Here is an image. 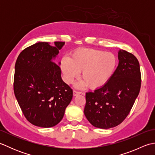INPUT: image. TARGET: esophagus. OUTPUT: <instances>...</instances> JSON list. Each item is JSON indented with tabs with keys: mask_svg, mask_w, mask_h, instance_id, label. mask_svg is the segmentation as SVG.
<instances>
[{
	"mask_svg": "<svg viewBox=\"0 0 155 155\" xmlns=\"http://www.w3.org/2000/svg\"><path fill=\"white\" fill-rule=\"evenodd\" d=\"M81 93V92H78V91H73V95H74V97L77 96L78 94H80Z\"/></svg>",
	"mask_w": 155,
	"mask_h": 155,
	"instance_id": "34e87169",
	"label": "esophagus"
}]
</instances>
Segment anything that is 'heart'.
Instances as JSON below:
<instances>
[{"instance_id": "b5f03b06", "label": "heart", "mask_w": 155, "mask_h": 155, "mask_svg": "<svg viewBox=\"0 0 155 155\" xmlns=\"http://www.w3.org/2000/svg\"><path fill=\"white\" fill-rule=\"evenodd\" d=\"M117 65L118 58L113 53L82 48L73 52L69 59H62L61 67L67 83H72L82 71L83 79L77 84V87L89 86L92 89H97L104 87L111 79Z\"/></svg>"}]
</instances>
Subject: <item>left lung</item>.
<instances>
[{
  "label": "left lung",
  "mask_w": 155,
  "mask_h": 155,
  "mask_svg": "<svg viewBox=\"0 0 155 155\" xmlns=\"http://www.w3.org/2000/svg\"><path fill=\"white\" fill-rule=\"evenodd\" d=\"M118 65L111 79L100 88L86 93L84 113L94 127L103 129L120 124L129 114L139 94V62L124 50L118 52Z\"/></svg>",
  "instance_id": "8db88e82"
}]
</instances>
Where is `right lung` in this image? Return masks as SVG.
Wrapping results in <instances>:
<instances>
[{"instance_id": "1", "label": "right lung", "mask_w": 155, "mask_h": 155, "mask_svg": "<svg viewBox=\"0 0 155 155\" xmlns=\"http://www.w3.org/2000/svg\"><path fill=\"white\" fill-rule=\"evenodd\" d=\"M64 45L37 42L24 49L16 61L14 93L25 117L35 126L49 128L60 123L72 98V90L53 62Z\"/></svg>"}]
</instances>
